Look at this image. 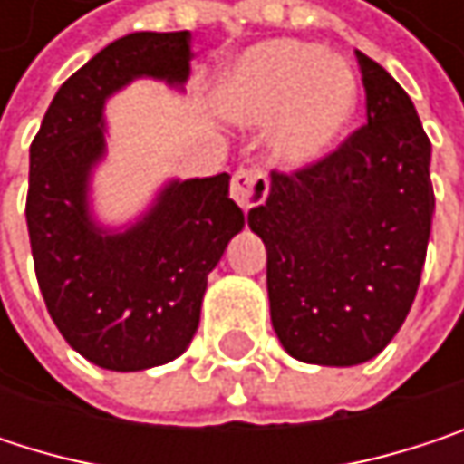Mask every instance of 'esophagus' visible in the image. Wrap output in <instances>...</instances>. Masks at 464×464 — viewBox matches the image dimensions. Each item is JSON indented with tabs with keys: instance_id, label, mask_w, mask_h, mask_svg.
Masks as SVG:
<instances>
[{
	"instance_id": "34e87169",
	"label": "esophagus",
	"mask_w": 464,
	"mask_h": 464,
	"mask_svg": "<svg viewBox=\"0 0 464 464\" xmlns=\"http://www.w3.org/2000/svg\"><path fill=\"white\" fill-rule=\"evenodd\" d=\"M266 193H268V179L260 169H238L233 174L231 196L244 212L257 207L266 198Z\"/></svg>"
}]
</instances>
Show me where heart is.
<instances>
[{"instance_id": "obj_1", "label": "heart", "mask_w": 464, "mask_h": 464, "mask_svg": "<svg viewBox=\"0 0 464 464\" xmlns=\"http://www.w3.org/2000/svg\"><path fill=\"white\" fill-rule=\"evenodd\" d=\"M360 99L346 61L298 40H268L244 50L226 69L218 107L241 126L274 118L268 144L285 169L323 160L343 137Z\"/></svg>"}]
</instances>
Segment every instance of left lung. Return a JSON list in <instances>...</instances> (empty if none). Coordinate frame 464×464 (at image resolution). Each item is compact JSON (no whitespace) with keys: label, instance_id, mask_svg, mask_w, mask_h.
Returning <instances> with one entry per match:
<instances>
[{"label":"left lung","instance_id":"left-lung-1","mask_svg":"<svg viewBox=\"0 0 464 464\" xmlns=\"http://www.w3.org/2000/svg\"><path fill=\"white\" fill-rule=\"evenodd\" d=\"M354 55L368 126L304 171L271 174L246 218L266 244L279 343L333 368L373 360L406 323L435 212L432 147L414 102L387 69Z\"/></svg>","mask_w":464,"mask_h":464}]
</instances>
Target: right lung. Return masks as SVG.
<instances>
[{"label":"right lung","instance_id":"right-lung-1","mask_svg":"<svg viewBox=\"0 0 464 464\" xmlns=\"http://www.w3.org/2000/svg\"><path fill=\"white\" fill-rule=\"evenodd\" d=\"M190 32H134L99 50L53 96L29 150L26 226L47 312L66 343L107 371H147L193 341L207 276L244 228L231 177L166 179L126 223L93 204L107 160V102L137 80L185 93Z\"/></svg>","mask_w":464,"mask_h":464}]
</instances>
